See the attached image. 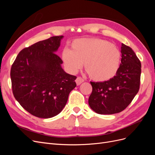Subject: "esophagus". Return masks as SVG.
I'll return each instance as SVG.
<instances>
[{
    "label": "esophagus",
    "mask_w": 155,
    "mask_h": 155,
    "mask_svg": "<svg viewBox=\"0 0 155 155\" xmlns=\"http://www.w3.org/2000/svg\"><path fill=\"white\" fill-rule=\"evenodd\" d=\"M84 81V79L81 77H78L76 79V83L77 84V85H79Z\"/></svg>",
    "instance_id": "obj_1"
}]
</instances>
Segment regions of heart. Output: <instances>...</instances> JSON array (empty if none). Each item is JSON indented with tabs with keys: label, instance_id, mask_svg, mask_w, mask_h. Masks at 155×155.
Wrapping results in <instances>:
<instances>
[{
	"label": "heart",
	"instance_id": "b5f03b06",
	"mask_svg": "<svg viewBox=\"0 0 155 155\" xmlns=\"http://www.w3.org/2000/svg\"><path fill=\"white\" fill-rule=\"evenodd\" d=\"M71 50H63L61 58L64 67L71 73L76 72L85 63L86 72L94 80L105 81L113 78L121 62L118 46L100 38L74 40Z\"/></svg>",
	"mask_w": 155,
	"mask_h": 155
}]
</instances>
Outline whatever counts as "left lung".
Returning <instances> with one entry per match:
<instances>
[{"mask_svg": "<svg viewBox=\"0 0 155 155\" xmlns=\"http://www.w3.org/2000/svg\"><path fill=\"white\" fill-rule=\"evenodd\" d=\"M121 59L116 76L104 82H91L88 104L96 113L112 114L125 109L140 88L141 63L129 46L121 44Z\"/></svg>", "mask_w": 155, "mask_h": 155, "instance_id": "8db88e82", "label": "left lung"}]
</instances>
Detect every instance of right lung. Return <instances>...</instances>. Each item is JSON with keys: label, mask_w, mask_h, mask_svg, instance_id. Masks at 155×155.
Masks as SVG:
<instances>
[{"label": "right lung", "mask_w": 155, "mask_h": 155, "mask_svg": "<svg viewBox=\"0 0 155 155\" xmlns=\"http://www.w3.org/2000/svg\"><path fill=\"white\" fill-rule=\"evenodd\" d=\"M63 35L51 37L22 49L10 72L13 96L31 115L49 118L60 113L76 76L65 72L63 61L55 52Z\"/></svg>", "instance_id": "add662e5"}]
</instances>
